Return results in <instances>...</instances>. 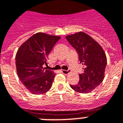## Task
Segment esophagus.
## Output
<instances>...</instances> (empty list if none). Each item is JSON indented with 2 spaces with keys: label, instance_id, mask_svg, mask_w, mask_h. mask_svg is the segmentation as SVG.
Masks as SVG:
<instances>
[{
  "label": "esophagus",
  "instance_id": "esophagus-1",
  "mask_svg": "<svg viewBox=\"0 0 123 123\" xmlns=\"http://www.w3.org/2000/svg\"><path fill=\"white\" fill-rule=\"evenodd\" d=\"M61 72L62 73V74H65V75H66V74H68L70 72V70H61Z\"/></svg>",
  "mask_w": 123,
  "mask_h": 123
}]
</instances>
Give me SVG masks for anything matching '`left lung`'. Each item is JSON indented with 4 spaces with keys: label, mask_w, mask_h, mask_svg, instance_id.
Returning <instances> with one entry per match:
<instances>
[{
    "label": "left lung",
    "mask_w": 123,
    "mask_h": 123,
    "mask_svg": "<svg viewBox=\"0 0 123 123\" xmlns=\"http://www.w3.org/2000/svg\"><path fill=\"white\" fill-rule=\"evenodd\" d=\"M66 39L75 49L80 63L84 65V72L79 74L78 83L70 87L77 92L90 93L104 79L107 64L105 53L99 43L84 32L68 35Z\"/></svg>",
    "instance_id": "1"
}]
</instances>
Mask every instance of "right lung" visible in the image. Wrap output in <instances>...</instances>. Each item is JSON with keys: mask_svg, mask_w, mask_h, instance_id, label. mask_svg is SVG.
I'll use <instances>...</instances> for the list:
<instances>
[{"mask_svg": "<svg viewBox=\"0 0 123 123\" xmlns=\"http://www.w3.org/2000/svg\"><path fill=\"white\" fill-rule=\"evenodd\" d=\"M60 39V37L37 33L18 49L15 57L18 76L33 94H43L51 88L55 74L45 66H48L49 53Z\"/></svg>", "mask_w": 123, "mask_h": 123, "instance_id": "1", "label": "right lung"}]
</instances>
